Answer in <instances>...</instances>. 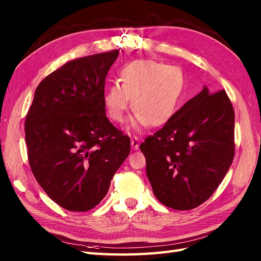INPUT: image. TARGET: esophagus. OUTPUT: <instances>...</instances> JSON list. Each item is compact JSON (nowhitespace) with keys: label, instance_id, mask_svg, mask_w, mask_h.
Masks as SVG:
<instances>
[{"label":"esophagus","instance_id":"34e87169","mask_svg":"<svg viewBox=\"0 0 261 261\" xmlns=\"http://www.w3.org/2000/svg\"><path fill=\"white\" fill-rule=\"evenodd\" d=\"M130 144L134 149H138L139 148V138L137 136H133L130 138Z\"/></svg>","mask_w":261,"mask_h":261}]
</instances>
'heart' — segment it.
<instances>
[{
    "mask_svg": "<svg viewBox=\"0 0 261 261\" xmlns=\"http://www.w3.org/2000/svg\"><path fill=\"white\" fill-rule=\"evenodd\" d=\"M120 84H112L105 94V106L114 122L124 121L133 98L135 116L132 127L140 129L149 124L161 126L175 114L186 91L183 69L153 60H136L118 74Z\"/></svg>",
    "mask_w": 261,
    "mask_h": 261,
    "instance_id": "heart-1",
    "label": "heart"
}]
</instances>
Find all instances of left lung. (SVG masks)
<instances>
[{"label":"left lung","instance_id":"8db88e82","mask_svg":"<svg viewBox=\"0 0 261 261\" xmlns=\"http://www.w3.org/2000/svg\"><path fill=\"white\" fill-rule=\"evenodd\" d=\"M235 115L224 90L200 93L148 136L140 150L156 199L175 210L206 201L233 162Z\"/></svg>","mask_w":261,"mask_h":261}]
</instances>
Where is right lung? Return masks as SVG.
Masks as SVG:
<instances>
[{"label":"right lung","instance_id":"1","mask_svg":"<svg viewBox=\"0 0 261 261\" xmlns=\"http://www.w3.org/2000/svg\"><path fill=\"white\" fill-rule=\"evenodd\" d=\"M117 57L113 50L67 62L38 85L26 115L31 171L69 211L96 207L130 152L129 137L106 115V77Z\"/></svg>","mask_w":261,"mask_h":261}]
</instances>
